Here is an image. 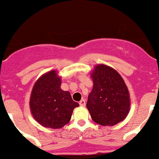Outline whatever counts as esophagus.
Instances as JSON below:
<instances>
[{
	"instance_id": "obj_1",
	"label": "esophagus",
	"mask_w": 159,
	"mask_h": 159,
	"mask_svg": "<svg viewBox=\"0 0 159 159\" xmlns=\"http://www.w3.org/2000/svg\"><path fill=\"white\" fill-rule=\"evenodd\" d=\"M80 105L82 107H85V105H86V101L84 100V99L80 100Z\"/></svg>"
}]
</instances>
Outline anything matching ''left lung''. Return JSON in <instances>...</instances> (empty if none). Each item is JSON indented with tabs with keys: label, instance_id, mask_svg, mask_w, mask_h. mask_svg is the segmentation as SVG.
<instances>
[{
	"label": "left lung",
	"instance_id": "left-lung-1",
	"mask_svg": "<svg viewBox=\"0 0 159 159\" xmlns=\"http://www.w3.org/2000/svg\"><path fill=\"white\" fill-rule=\"evenodd\" d=\"M93 88L87 108L92 120L101 126H114L123 121L130 108L128 88L116 70L97 64L91 72Z\"/></svg>",
	"mask_w": 159,
	"mask_h": 159
}]
</instances>
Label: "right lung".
<instances>
[{
  "mask_svg": "<svg viewBox=\"0 0 159 159\" xmlns=\"http://www.w3.org/2000/svg\"><path fill=\"white\" fill-rule=\"evenodd\" d=\"M61 82L58 72L52 70L39 77L31 92V114L46 128H62L71 120L74 108L80 106L69 92L60 88Z\"/></svg>",
  "mask_w": 159,
  "mask_h": 159,
  "instance_id": "1",
  "label": "right lung"
}]
</instances>
